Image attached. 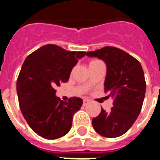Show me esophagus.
Wrapping results in <instances>:
<instances>
[{"label": "esophagus", "mask_w": 160, "mask_h": 160, "mask_svg": "<svg viewBox=\"0 0 160 160\" xmlns=\"http://www.w3.org/2000/svg\"><path fill=\"white\" fill-rule=\"evenodd\" d=\"M88 103H89V100H86V99H84V100H83V105H84V106L87 105Z\"/></svg>", "instance_id": "esophagus-1"}]
</instances>
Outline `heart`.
Listing matches in <instances>:
<instances>
[{
	"mask_svg": "<svg viewBox=\"0 0 160 160\" xmlns=\"http://www.w3.org/2000/svg\"><path fill=\"white\" fill-rule=\"evenodd\" d=\"M100 62H101V61L99 60H92L90 62V64H89V66H90V65H95V64H98V63H100Z\"/></svg>",
	"mask_w": 160,
	"mask_h": 160,
	"instance_id": "b5f03b06",
	"label": "heart"
}]
</instances>
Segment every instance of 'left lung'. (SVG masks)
<instances>
[{
    "label": "left lung",
    "mask_w": 160,
    "mask_h": 160,
    "mask_svg": "<svg viewBox=\"0 0 160 160\" xmlns=\"http://www.w3.org/2000/svg\"><path fill=\"white\" fill-rule=\"evenodd\" d=\"M86 55L105 61L107 72L104 89L114 97L110 111L102 109L93 118V128L104 137L120 136L130 129L141 111L146 90L141 65L125 51L111 46L89 51Z\"/></svg>",
    "instance_id": "obj_1"
}]
</instances>
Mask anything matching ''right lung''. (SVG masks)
Listing matches in <instances>:
<instances>
[{
    "mask_svg": "<svg viewBox=\"0 0 160 160\" xmlns=\"http://www.w3.org/2000/svg\"><path fill=\"white\" fill-rule=\"evenodd\" d=\"M85 51H68L46 45L28 55L16 82L20 108L35 133L46 139L64 136L72 126L73 115L82 106V99L68 102L55 95V86L67 82L78 60Z\"/></svg>",
    "mask_w": 160,
    "mask_h": 160,
    "instance_id": "1",
    "label": "right lung"
}]
</instances>
